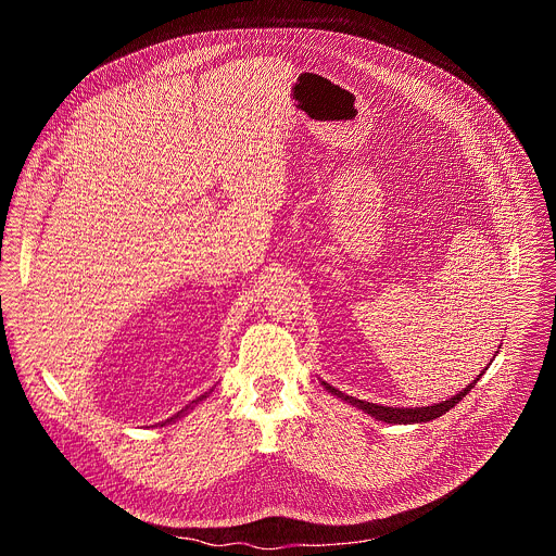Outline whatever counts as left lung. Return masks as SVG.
Instances as JSON below:
<instances>
[{"label":"left lung","mask_w":556,"mask_h":556,"mask_svg":"<svg viewBox=\"0 0 556 556\" xmlns=\"http://www.w3.org/2000/svg\"><path fill=\"white\" fill-rule=\"evenodd\" d=\"M482 374H484V371H482ZM482 374H480L478 378H475L466 389H462L459 393H455L453 399L442 401V403L431 405V407H412V409H401V407H382V405L365 403V401L354 399V395H345L343 391H339V389L330 387L328 382H324V384H326V389H328L330 393H334V395H339V399H343V401H348V403L356 405L358 409H363L365 414L374 416L376 420H382V422H389V425H414V422H429V420H435V418H440L442 414H446L451 407H455V405L464 399V395L475 387V382H478V380L482 378Z\"/></svg>","instance_id":"obj_1"}]
</instances>
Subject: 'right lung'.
Returning <instances> with one entry per match:
<instances>
[{
    "label": "right lung",
    "instance_id": "obj_1",
    "mask_svg": "<svg viewBox=\"0 0 556 556\" xmlns=\"http://www.w3.org/2000/svg\"><path fill=\"white\" fill-rule=\"evenodd\" d=\"M202 399H206V393H204V395H200V399H198V401H193V403H200V401H202ZM187 409H189V407H187ZM187 409H182V412H178V414H176V416H174V418H169V420H167V422H174V420H176V418H180V416H182V414H185V412H187ZM167 422H163V425H167ZM163 425H161V427H163Z\"/></svg>",
    "mask_w": 556,
    "mask_h": 556
}]
</instances>
